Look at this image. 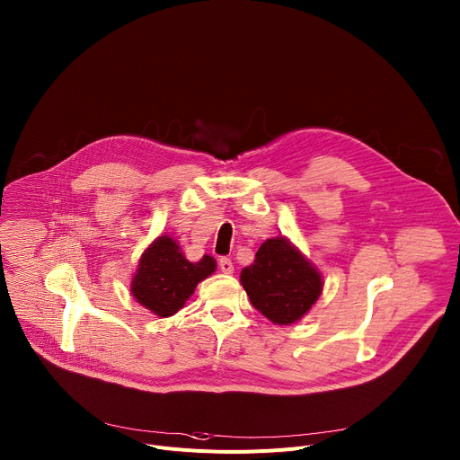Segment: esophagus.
I'll use <instances>...</instances> for the list:
<instances>
[{
  "instance_id": "1",
  "label": "esophagus",
  "mask_w": 460,
  "mask_h": 460,
  "mask_svg": "<svg viewBox=\"0 0 460 460\" xmlns=\"http://www.w3.org/2000/svg\"><path fill=\"white\" fill-rule=\"evenodd\" d=\"M218 266H220V271H222V273H227V275H229V273L234 271V266H233L231 259H220Z\"/></svg>"
}]
</instances>
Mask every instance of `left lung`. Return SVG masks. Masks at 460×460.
<instances>
[{"label": "left lung", "instance_id": "left-lung-1", "mask_svg": "<svg viewBox=\"0 0 460 460\" xmlns=\"http://www.w3.org/2000/svg\"><path fill=\"white\" fill-rule=\"evenodd\" d=\"M252 305L275 324L297 323L323 291L317 268L284 236L268 238L240 273Z\"/></svg>", "mask_w": 460, "mask_h": 460}]
</instances>
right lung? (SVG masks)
<instances>
[{
    "mask_svg": "<svg viewBox=\"0 0 460 460\" xmlns=\"http://www.w3.org/2000/svg\"><path fill=\"white\" fill-rule=\"evenodd\" d=\"M215 270L213 257L203 255L201 261L189 262L178 240L161 234L141 255L130 289L141 306L159 317H171L185 306L198 282Z\"/></svg>",
    "mask_w": 460,
    "mask_h": 460,
    "instance_id": "obj_1",
    "label": "right lung"
}]
</instances>
